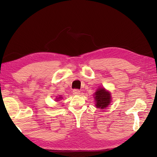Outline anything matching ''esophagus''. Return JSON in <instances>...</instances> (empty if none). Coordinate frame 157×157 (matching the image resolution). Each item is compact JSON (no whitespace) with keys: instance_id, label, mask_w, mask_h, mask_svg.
Instances as JSON below:
<instances>
[{"instance_id":"1","label":"esophagus","mask_w":157,"mask_h":157,"mask_svg":"<svg viewBox=\"0 0 157 157\" xmlns=\"http://www.w3.org/2000/svg\"><path fill=\"white\" fill-rule=\"evenodd\" d=\"M73 94H74V95H79L80 94V91L79 90H73Z\"/></svg>"}]
</instances>
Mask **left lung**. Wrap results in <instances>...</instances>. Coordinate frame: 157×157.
<instances>
[{"label": "left lung", "mask_w": 157, "mask_h": 157, "mask_svg": "<svg viewBox=\"0 0 157 157\" xmlns=\"http://www.w3.org/2000/svg\"><path fill=\"white\" fill-rule=\"evenodd\" d=\"M96 108L105 109L110 105L112 101L111 94L104 87H98L94 94Z\"/></svg>", "instance_id": "8db88e82"}]
</instances>
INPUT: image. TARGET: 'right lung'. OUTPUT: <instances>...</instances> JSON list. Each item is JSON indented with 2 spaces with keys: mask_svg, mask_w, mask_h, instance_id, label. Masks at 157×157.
<instances>
[{
  "mask_svg": "<svg viewBox=\"0 0 157 157\" xmlns=\"http://www.w3.org/2000/svg\"><path fill=\"white\" fill-rule=\"evenodd\" d=\"M62 98H63V97H62V96H60V95L59 97H56V98H55V100H56L55 101H56V102H57V101H59L60 100L62 99Z\"/></svg>",
  "mask_w": 157,
  "mask_h": 157,
  "instance_id": "add662e5",
  "label": "right lung"
}]
</instances>
